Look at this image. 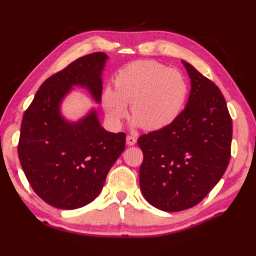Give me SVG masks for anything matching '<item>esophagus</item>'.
<instances>
[{
	"label": "esophagus",
	"instance_id": "34e87169",
	"mask_svg": "<svg viewBox=\"0 0 256 256\" xmlns=\"http://www.w3.org/2000/svg\"><path fill=\"white\" fill-rule=\"evenodd\" d=\"M136 142V136L130 134L126 136V144L128 146H133Z\"/></svg>",
	"mask_w": 256,
	"mask_h": 256
}]
</instances>
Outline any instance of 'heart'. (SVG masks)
Returning a JSON list of instances; mask_svg holds the SVG:
<instances>
[{
	"mask_svg": "<svg viewBox=\"0 0 256 256\" xmlns=\"http://www.w3.org/2000/svg\"><path fill=\"white\" fill-rule=\"evenodd\" d=\"M114 86H106L100 96L108 120L120 126L128 116L130 103L133 125L148 131L174 123L188 96V84L181 72L154 60L125 64L114 76Z\"/></svg>",
	"mask_w": 256,
	"mask_h": 256,
	"instance_id": "1",
	"label": "heart"
}]
</instances>
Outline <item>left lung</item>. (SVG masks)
I'll return each instance as SVG.
<instances>
[{"instance_id":"1","label":"left lung","mask_w":256,"mask_h":256,"mask_svg":"<svg viewBox=\"0 0 256 256\" xmlns=\"http://www.w3.org/2000/svg\"><path fill=\"white\" fill-rule=\"evenodd\" d=\"M182 64L192 80L184 110L172 125L138 139L144 154L140 189L150 205L167 212L198 204L231 158L232 120L224 96L195 67Z\"/></svg>"}]
</instances>
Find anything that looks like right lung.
Masks as SVG:
<instances>
[{
	"label": "right lung",
	"instance_id": "1",
	"mask_svg": "<svg viewBox=\"0 0 256 256\" xmlns=\"http://www.w3.org/2000/svg\"><path fill=\"white\" fill-rule=\"evenodd\" d=\"M103 52L78 58L38 89L20 125L18 158L34 192L58 208L90 203L125 148L124 132L100 126L95 110L76 123L64 120L60 103L73 86L86 87L96 102L102 96Z\"/></svg>",
	"mask_w": 256,
	"mask_h": 256
}]
</instances>
